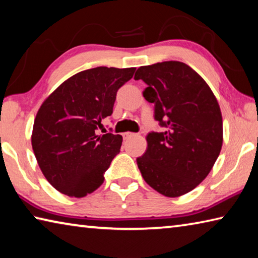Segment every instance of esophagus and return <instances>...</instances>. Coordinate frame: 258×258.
I'll use <instances>...</instances> for the list:
<instances>
[{"instance_id": "obj_1", "label": "esophagus", "mask_w": 258, "mask_h": 258, "mask_svg": "<svg viewBox=\"0 0 258 258\" xmlns=\"http://www.w3.org/2000/svg\"><path fill=\"white\" fill-rule=\"evenodd\" d=\"M135 135H137V134H135V133L126 132V133H124V135H123V137H124V139H125V140H127V139H131V138H133V137H135Z\"/></svg>"}]
</instances>
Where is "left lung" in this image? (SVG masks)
<instances>
[{"instance_id":"obj_1","label":"left lung","mask_w":258,"mask_h":258,"mask_svg":"<svg viewBox=\"0 0 258 258\" xmlns=\"http://www.w3.org/2000/svg\"><path fill=\"white\" fill-rule=\"evenodd\" d=\"M134 80L148 85L143 97L155 103V119L165 127L148 134L138 167L152 189L166 197H180L206 178L220 155V104L204 78L180 61L140 67Z\"/></svg>"}]
</instances>
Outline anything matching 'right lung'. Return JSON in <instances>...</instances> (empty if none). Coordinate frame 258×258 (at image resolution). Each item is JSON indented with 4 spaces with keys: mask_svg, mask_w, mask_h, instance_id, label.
Listing matches in <instances>:
<instances>
[{
    "mask_svg": "<svg viewBox=\"0 0 258 258\" xmlns=\"http://www.w3.org/2000/svg\"><path fill=\"white\" fill-rule=\"evenodd\" d=\"M135 69L97 67L77 73L41 104L32 147L43 175L61 194L83 198L103 183L123 138L99 135L98 127L112 113L117 91Z\"/></svg>",
    "mask_w": 258,
    "mask_h": 258,
    "instance_id": "1",
    "label": "right lung"
}]
</instances>
